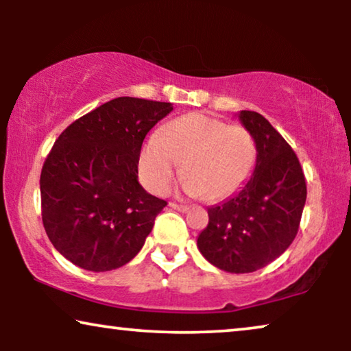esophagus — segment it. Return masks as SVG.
<instances>
[{
    "label": "esophagus",
    "instance_id": "1",
    "mask_svg": "<svg viewBox=\"0 0 351 351\" xmlns=\"http://www.w3.org/2000/svg\"><path fill=\"white\" fill-rule=\"evenodd\" d=\"M169 206L172 209H177V210H180V213H186V210H189L190 208L186 204H177V203H174V201H172V203H169Z\"/></svg>",
    "mask_w": 351,
    "mask_h": 351
}]
</instances>
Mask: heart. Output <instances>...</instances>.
<instances>
[{
	"label": "heart",
	"instance_id": "heart-1",
	"mask_svg": "<svg viewBox=\"0 0 351 351\" xmlns=\"http://www.w3.org/2000/svg\"><path fill=\"white\" fill-rule=\"evenodd\" d=\"M257 155V142L249 129L206 113H190L172 119L160 136L148 138L138 169L148 189L162 193L182 162L186 193L217 203L246 186Z\"/></svg>",
	"mask_w": 351,
	"mask_h": 351
}]
</instances>
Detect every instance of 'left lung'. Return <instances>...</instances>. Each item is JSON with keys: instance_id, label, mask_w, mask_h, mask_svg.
I'll return each mask as SVG.
<instances>
[{"instance_id": "8db88e82", "label": "left lung", "mask_w": 351, "mask_h": 351, "mask_svg": "<svg viewBox=\"0 0 351 351\" xmlns=\"http://www.w3.org/2000/svg\"><path fill=\"white\" fill-rule=\"evenodd\" d=\"M239 119L257 142V165L246 186L208 209L209 223L198 249L220 270L251 273L267 267L294 241L306 199L299 158L280 132L257 112Z\"/></svg>"}]
</instances>
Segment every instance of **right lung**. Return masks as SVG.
Instances as JSON below:
<instances>
[{
	"instance_id": "add662e5",
	"label": "right lung",
	"mask_w": 351,
	"mask_h": 351,
	"mask_svg": "<svg viewBox=\"0 0 351 351\" xmlns=\"http://www.w3.org/2000/svg\"><path fill=\"white\" fill-rule=\"evenodd\" d=\"M169 102L118 97L70 124L41 169L47 238L75 265L108 271L141 251L167 204L138 184L143 138Z\"/></svg>"
}]
</instances>
